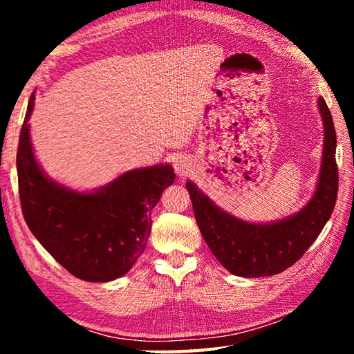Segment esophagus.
<instances>
[{
    "label": "esophagus",
    "mask_w": 354,
    "mask_h": 354,
    "mask_svg": "<svg viewBox=\"0 0 354 354\" xmlns=\"http://www.w3.org/2000/svg\"><path fill=\"white\" fill-rule=\"evenodd\" d=\"M173 165H175V170L179 176H187L192 171V160L185 156H178L173 160Z\"/></svg>",
    "instance_id": "1"
}]
</instances>
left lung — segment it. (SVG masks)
Instances as JSON below:
<instances>
[{
  "label": "left lung",
  "mask_w": 354,
  "mask_h": 354,
  "mask_svg": "<svg viewBox=\"0 0 354 354\" xmlns=\"http://www.w3.org/2000/svg\"><path fill=\"white\" fill-rule=\"evenodd\" d=\"M319 109L325 127L320 178L314 196L298 214L277 223H248L221 211L194 183L185 184L203 239L232 274L261 278L284 272L306 253L331 217L339 184L337 140L331 112L322 97Z\"/></svg>",
  "instance_id": "left-lung-1"
}]
</instances>
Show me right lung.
Instances as JSON below:
<instances>
[{"label": "right lung", "instance_id": "obj_1", "mask_svg": "<svg viewBox=\"0 0 354 354\" xmlns=\"http://www.w3.org/2000/svg\"><path fill=\"white\" fill-rule=\"evenodd\" d=\"M28 103L17 149L21 211L35 239L73 277L107 283L131 270L145 251L151 211L175 181L170 165L123 173L92 194H80L45 176L34 158Z\"/></svg>", "mask_w": 354, "mask_h": 354}]
</instances>
